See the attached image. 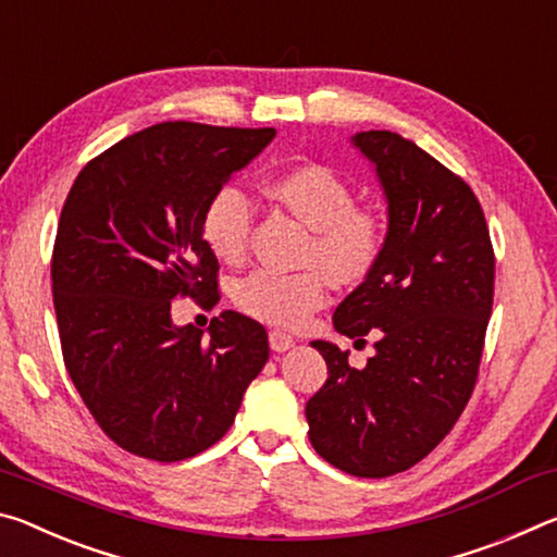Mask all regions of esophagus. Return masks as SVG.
Instances as JSON below:
<instances>
[{"label":"esophagus","instance_id":"esophagus-1","mask_svg":"<svg viewBox=\"0 0 557 557\" xmlns=\"http://www.w3.org/2000/svg\"><path fill=\"white\" fill-rule=\"evenodd\" d=\"M294 335H288V333H284V331H271L269 333V345H271V350H276V352H286L288 348H294Z\"/></svg>","mask_w":557,"mask_h":557}]
</instances>
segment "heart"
Wrapping results in <instances>:
<instances>
[{
  "instance_id": "b5f03b06",
  "label": "heart",
  "mask_w": 557,
  "mask_h": 557,
  "mask_svg": "<svg viewBox=\"0 0 557 557\" xmlns=\"http://www.w3.org/2000/svg\"><path fill=\"white\" fill-rule=\"evenodd\" d=\"M269 193L313 230L306 261L323 263L286 273L261 269L236 286V306L246 315L276 327H300L331 296L333 276L345 284L375 269L385 249V219L355 205V189L325 165H298L269 180ZM253 226L251 197L224 185L207 199L199 230L216 259L242 263Z\"/></svg>"
}]
</instances>
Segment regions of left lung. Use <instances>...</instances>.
Here are the masks:
<instances>
[{"mask_svg": "<svg viewBox=\"0 0 557 557\" xmlns=\"http://www.w3.org/2000/svg\"><path fill=\"white\" fill-rule=\"evenodd\" d=\"M387 197L375 269L335 308V331L375 355L362 370L313 341L325 385L308 399V440L335 469L385 479L422 461L457 424L479 377L496 259L484 209L459 175L389 131L358 133Z\"/></svg>", "mask_w": 557, "mask_h": 557, "instance_id": "obj_1", "label": "left lung"}]
</instances>
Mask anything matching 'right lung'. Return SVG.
Here are the masks:
<instances>
[{
	"mask_svg": "<svg viewBox=\"0 0 557 557\" xmlns=\"http://www.w3.org/2000/svg\"><path fill=\"white\" fill-rule=\"evenodd\" d=\"M273 135L158 123L90 160L63 202L51 257L63 362L100 430L135 457L170 463L216 444L269 360L251 318L222 311L205 333L172 325L170 306L219 300L199 219Z\"/></svg>",
	"mask_w": 557,
	"mask_h": 557,
	"instance_id": "obj_1",
	"label": "right lung"
}]
</instances>
